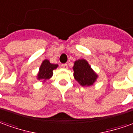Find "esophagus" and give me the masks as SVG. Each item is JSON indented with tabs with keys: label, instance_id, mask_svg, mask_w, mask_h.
<instances>
[{
	"label": "esophagus",
	"instance_id": "1",
	"mask_svg": "<svg viewBox=\"0 0 133 133\" xmlns=\"http://www.w3.org/2000/svg\"><path fill=\"white\" fill-rule=\"evenodd\" d=\"M61 66H62V67L64 69H68V65L66 64H62Z\"/></svg>",
	"mask_w": 133,
	"mask_h": 133
}]
</instances>
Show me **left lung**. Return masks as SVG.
I'll use <instances>...</instances> for the list:
<instances>
[{
	"label": "left lung",
	"mask_w": 133,
	"mask_h": 133,
	"mask_svg": "<svg viewBox=\"0 0 133 133\" xmlns=\"http://www.w3.org/2000/svg\"><path fill=\"white\" fill-rule=\"evenodd\" d=\"M73 71L75 79L83 87L93 85L98 77L85 59H78L75 61Z\"/></svg>",
	"instance_id": "8db88e82"
}]
</instances>
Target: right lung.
<instances>
[{"instance_id": "obj_1", "label": "right lung", "mask_w": 133, "mask_h": 133, "mask_svg": "<svg viewBox=\"0 0 133 133\" xmlns=\"http://www.w3.org/2000/svg\"><path fill=\"white\" fill-rule=\"evenodd\" d=\"M58 66V64H51L48 59H45L40 65L39 72L37 75V79L39 80H42L43 82H45L53 76V71Z\"/></svg>"}]
</instances>
